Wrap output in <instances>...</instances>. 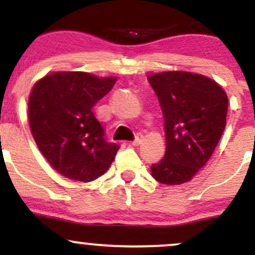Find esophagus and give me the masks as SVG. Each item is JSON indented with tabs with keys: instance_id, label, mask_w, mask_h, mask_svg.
<instances>
[{
	"instance_id": "esophagus-1",
	"label": "esophagus",
	"mask_w": 255,
	"mask_h": 255,
	"mask_svg": "<svg viewBox=\"0 0 255 255\" xmlns=\"http://www.w3.org/2000/svg\"><path fill=\"white\" fill-rule=\"evenodd\" d=\"M142 134L141 133H136V135H135V139H134V141H133V145L134 146H136V145H139L140 142L142 141Z\"/></svg>"
}]
</instances>
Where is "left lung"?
Segmentation results:
<instances>
[{"label": "left lung", "mask_w": 255, "mask_h": 255, "mask_svg": "<svg viewBox=\"0 0 255 255\" xmlns=\"http://www.w3.org/2000/svg\"><path fill=\"white\" fill-rule=\"evenodd\" d=\"M163 116L166 151L151 165L152 176L164 184L187 182L206 164L227 124L228 97L217 83L188 72L153 74Z\"/></svg>", "instance_id": "8db88e82"}]
</instances>
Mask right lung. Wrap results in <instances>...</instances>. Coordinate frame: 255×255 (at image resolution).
<instances>
[{
	"instance_id": "right-lung-1",
	"label": "right lung",
	"mask_w": 255,
	"mask_h": 255,
	"mask_svg": "<svg viewBox=\"0 0 255 255\" xmlns=\"http://www.w3.org/2000/svg\"><path fill=\"white\" fill-rule=\"evenodd\" d=\"M116 78L84 72L54 73L34 85L28 121L34 141L50 165L67 178L89 182L103 175L120 146L108 142L93 107Z\"/></svg>"
}]
</instances>
